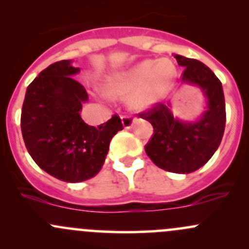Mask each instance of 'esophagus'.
<instances>
[{"label": "esophagus", "mask_w": 249, "mask_h": 249, "mask_svg": "<svg viewBox=\"0 0 249 249\" xmlns=\"http://www.w3.org/2000/svg\"><path fill=\"white\" fill-rule=\"evenodd\" d=\"M135 122V118H132L131 115H123L122 117V123H123V126L125 129H130V127L134 125Z\"/></svg>", "instance_id": "1"}]
</instances>
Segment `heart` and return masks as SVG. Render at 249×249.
I'll return each mask as SVG.
<instances>
[{
  "label": "heart",
  "mask_w": 249,
  "mask_h": 249,
  "mask_svg": "<svg viewBox=\"0 0 249 249\" xmlns=\"http://www.w3.org/2000/svg\"><path fill=\"white\" fill-rule=\"evenodd\" d=\"M176 76L177 71L171 60H144L129 71L109 78L106 89L113 97H124L132 92L130 105L142 109L161 100L172 88Z\"/></svg>",
  "instance_id": "b5f03b06"
}]
</instances>
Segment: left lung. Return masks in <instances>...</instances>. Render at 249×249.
Returning a JSON list of instances; mask_svg holds the SVG:
<instances>
[{"mask_svg":"<svg viewBox=\"0 0 249 249\" xmlns=\"http://www.w3.org/2000/svg\"><path fill=\"white\" fill-rule=\"evenodd\" d=\"M175 57L184 67L182 82L202 90L206 110L197 122L185 123L173 117L169 106L158 102L140 117L154 129L144 147L152 161L165 171L190 173L203 166L219 147L227 119L224 92L220 80L201 61L182 55Z\"/></svg>","mask_w":249,"mask_h":249,"instance_id":"1","label":"left lung"}]
</instances>
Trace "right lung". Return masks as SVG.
I'll return each instance as SVG.
<instances>
[{
    "instance_id": "add662e5",
    "label": "right lung",
    "mask_w": 249,
    "mask_h": 249,
    "mask_svg": "<svg viewBox=\"0 0 249 249\" xmlns=\"http://www.w3.org/2000/svg\"><path fill=\"white\" fill-rule=\"evenodd\" d=\"M79 72L70 60L48 66L27 87L21 109V134L34 161L53 177L78 183L101 170L109 142L123 130L119 115L97 127L80 117L88 101L84 87L71 76Z\"/></svg>"
}]
</instances>
